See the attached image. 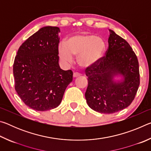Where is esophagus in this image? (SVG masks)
Masks as SVG:
<instances>
[{
	"mask_svg": "<svg viewBox=\"0 0 151 151\" xmlns=\"http://www.w3.org/2000/svg\"><path fill=\"white\" fill-rule=\"evenodd\" d=\"M80 75H81V74L78 73H74V74H73L74 77H77V76H79Z\"/></svg>",
	"mask_w": 151,
	"mask_h": 151,
	"instance_id": "obj_1",
	"label": "esophagus"
}]
</instances>
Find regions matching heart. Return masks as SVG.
I'll list each match as a JSON object with an SVG mask.
<instances>
[{"mask_svg":"<svg viewBox=\"0 0 151 151\" xmlns=\"http://www.w3.org/2000/svg\"><path fill=\"white\" fill-rule=\"evenodd\" d=\"M104 50V42L99 37L91 34H81L63 40L58 46V55L64 63H70L73 55H78L81 65L90 66L101 57Z\"/></svg>","mask_w":151,"mask_h":151,"instance_id":"b5f03b06","label":"heart"}]
</instances>
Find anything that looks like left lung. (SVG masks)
I'll return each instance as SVG.
<instances>
[{
	"instance_id": "obj_1",
	"label": "left lung",
	"mask_w": 151,
	"mask_h": 151,
	"mask_svg": "<svg viewBox=\"0 0 151 151\" xmlns=\"http://www.w3.org/2000/svg\"><path fill=\"white\" fill-rule=\"evenodd\" d=\"M106 54L86 68L88 86L85 98L96 112L112 114L127 108L134 100L140 85L139 61L126 40L109 30ZM123 76L116 82L114 76Z\"/></svg>"
}]
</instances>
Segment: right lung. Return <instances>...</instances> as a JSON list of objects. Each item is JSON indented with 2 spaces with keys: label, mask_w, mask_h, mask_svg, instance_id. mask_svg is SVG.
<instances>
[{
  "label": "right lung",
  "mask_w": 151,
  "mask_h": 151,
  "mask_svg": "<svg viewBox=\"0 0 151 151\" xmlns=\"http://www.w3.org/2000/svg\"><path fill=\"white\" fill-rule=\"evenodd\" d=\"M60 29L45 27L27 39L18 50L13 64L14 88L24 103L36 111L57 107L73 71L58 65Z\"/></svg>",
  "instance_id": "obj_1"
}]
</instances>
